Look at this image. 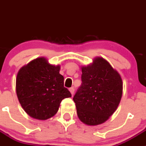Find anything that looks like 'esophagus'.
Instances as JSON below:
<instances>
[{"label": "esophagus", "instance_id": "esophagus-1", "mask_svg": "<svg viewBox=\"0 0 146 146\" xmlns=\"http://www.w3.org/2000/svg\"><path fill=\"white\" fill-rule=\"evenodd\" d=\"M69 90H70V93H71L72 95H73V93H74V91H75V89L72 87V88H69Z\"/></svg>", "mask_w": 146, "mask_h": 146}]
</instances>
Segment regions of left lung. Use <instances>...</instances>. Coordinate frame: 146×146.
Returning <instances> with one entry per match:
<instances>
[{
    "mask_svg": "<svg viewBox=\"0 0 146 146\" xmlns=\"http://www.w3.org/2000/svg\"><path fill=\"white\" fill-rule=\"evenodd\" d=\"M82 83L73 96L79 119L96 125L107 121L115 111L123 93L119 73L103 58L82 67Z\"/></svg>",
    "mask_w": 146,
    "mask_h": 146,
    "instance_id": "obj_1",
    "label": "left lung"
}]
</instances>
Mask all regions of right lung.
Segmentation results:
<instances>
[{
  "label": "right lung",
  "instance_id": "obj_1",
  "mask_svg": "<svg viewBox=\"0 0 146 146\" xmlns=\"http://www.w3.org/2000/svg\"><path fill=\"white\" fill-rule=\"evenodd\" d=\"M60 66H52L44 58L30 62L18 71L16 93L24 111L32 118L46 120L58 112L62 100L71 97L64 87Z\"/></svg>",
  "mask_w": 146,
  "mask_h": 146
}]
</instances>
